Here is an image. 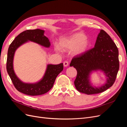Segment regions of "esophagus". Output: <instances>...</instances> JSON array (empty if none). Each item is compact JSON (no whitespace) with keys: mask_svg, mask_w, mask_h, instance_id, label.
I'll return each mask as SVG.
<instances>
[{"mask_svg":"<svg viewBox=\"0 0 127 127\" xmlns=\"http://www.w3.org/2000/svg\"><path fill=\"white\" fill-rule=\"evenodd\" d=\"M63 65H64V66L66 67L68 65V62L67 61H65V62H64L63 63Z\"/></svg>","mask_w":127,"mask_h":127,"instance_id":"1","label":"esophagus"}]
</instances>
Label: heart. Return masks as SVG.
Wrapping results in <instances>:
<instances>
[{
  "label": "heart",
  "instance_id": "b5f03b06",
  "mask_svg": "<svg viewBox=\"0 0 127 127\" xmlns=\"http://www.w3.org/2000/svg\"><path fill=\"white\" fill-rule=\"evenodd\" d=\"M89 44V41L84 34L77 32L67 37L61 38L59 46L63 51H72L74 54L80 55L87 51ZM56 48L59 49L58 47Z\"/></svg>",
  "mask_w": 127,
  "mask_h": 127
}]
</instances>
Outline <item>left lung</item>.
<instances>
[{"instance_id":"obj_1","label":"left lung","mask_w":127,"mask_h":127,"mask_svg":"<svg viewBox=\"0 0 127 127\" xmlns=\"http://www.w3.org/2000/svg\"><path fill=\"white\" fill-rule=\"evenodd\" d=\"M69 66L77 71L74 85L77 91L88 95L101 93L112 87L115 82L119 69L118 49L110 36L101 30L95 47L74 56ZM98 70L104 72L107 81L100 87H93L89 75L92 71Z\"/></svg>"}]
</instances>
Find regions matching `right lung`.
Returning <instances> with one entry per match:
<instances>
[{
	"label": "right lung",
	"mask_w": 127,
	"mask_h": 127,
	"mask_svg": "<svg viewBox=\"0 0 127 127\" xmlns=\"http://www.w3.org/2000/svg\"><path fill=\"white\" fill-rule=\"evenodd\" d=\"M44 31L36 29L26 30L20 33L9 47L7 53L6 68L14 87L19 92L29 95H39L47 93L52 88L56 77L63 69V64H48L43 79L35 83H25L15 74L13 68V59L16 50L22 44L30 41L37 43L45 47L51 45L48 38L44 35Z\"/></svg>",
	"instance_id": "1"
}]
</instances>
